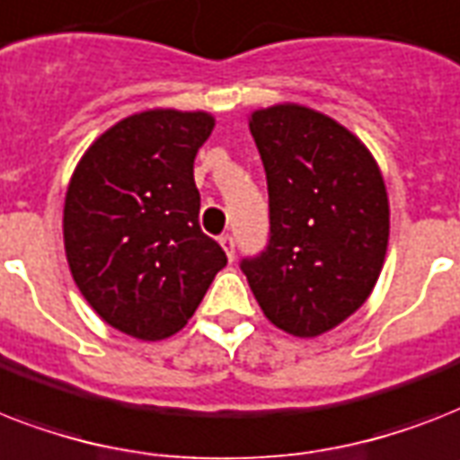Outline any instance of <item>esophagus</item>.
<instances>
[{"label": "esophagus", "mask_w": 460, "mask_h": 460, "mask_svg": "<svg viewBox=\"0 0 460 460\" xmlns=\"http://www.w3.org/2000/svg\"><path fill=\"white\" fill-rule=\"evenodd\" d=\"M219 243H222L226 258L234 260V252H236V241H234V236H231V234H224V236H219Z\"/></svg>", "instance_id": "obj_1"}]
</instances>
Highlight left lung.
<instances>
[{
  "label": "left lung",
  "mask_w": 460,
  "mask_h": 460,
  "mask_svg": "<svg viewBox=\"0 0 460 460\" xmlns=\"http://www.w3.org/2000/svg\"><path fill=\"white\" fill-rule=\"evenodd\" d=\"M270 193V243L241 270L287 334L320 336L367 301L389 243V198L370 150L327 114L274 104L251 114Z\"/></svg>",
  "instance_id": "left-lung-1"
}]
</instances>
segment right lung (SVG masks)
<instances>
[{
	"instance_id": "obj_1",
	"label": "right lung",
	"mask_w": 460,
	"mask_h": 460,
	"mask_svg": "<svg viewBox=\"0 0 460 460\" xmlns=\"http://www.w3.org/2000/svg\"><path fill=\"white\" fill-rule=\"evenodd\" d=\"M215 128L208 111L147 110L85 150L64 202V248L90 307L119 332L159 341L193 317L222 245L198 222L193 162Z\"/></svg>"
}]
</instances>
